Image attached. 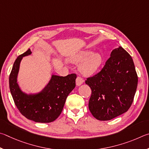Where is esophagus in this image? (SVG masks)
I'll return each instance as SVG.
<instances>
[{
	"label": "esophagus",
	"instance_id": "1",
	"mask_svg": "<svg viewBox=\"0 0 149 149\" xmlns=\"http://www.w3.org/2000/svg\"><path fill=\"white\" fill-rule=\"evenodd\" d=\"M84 82V79L82 77H78L76 79V84L77 86H80Z\"/></svg>",
	"mask_w": 149,
	"mask_h": 149
}]
</instances>
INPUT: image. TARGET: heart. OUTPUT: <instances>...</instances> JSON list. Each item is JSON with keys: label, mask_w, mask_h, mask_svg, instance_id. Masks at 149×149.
Here are the masks:
<instances>
[{"label": "heart", "mask_w": 149, "mask_h": 149, "mask_svg": "<svg viewBox=\"0 0 149 149\" xmlns=\"http://www.w3.org/2000/svg\"><path fill=\"white\" fill-rule=\"evenodd\" d=\"M70 61L74 63L81 62L79 70L84 74H91L95 72L102 64L103 57L99 52L82 50L73 56Z\"/></svg>", "instance_id": "heart-1"}]
</instances>
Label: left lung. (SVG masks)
<instances>
[{"mask_svg":"<svg viewBox=\"0 0 149 149\" xmlns=\"http://www.w3.org/2000/svg\"><path fill=\"white\" fill-rule=\"evenodd\" d=\"M92 90L88 107L99 120H110L128 111L136 92L138 77L132 57L122 47L112 51L101 71L88 78Z\"/></svg>","mask_w":149,"mask_h":149,"instance_id":"1","label":"left lung"}]
</instances>
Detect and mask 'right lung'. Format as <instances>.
Listing matches in <instances>:
<instances>
[{"label": "right lung", "mask_w": 149, "mask_h": 149, "mask_svg": "<svg viewBox=\"0 0 149 149\" xmlns=\"http://www.w3.org/2000/svg\"><path fill=\"white\" fill-rule=\"evenodd\" d=\"M31 54V49H28L15 59L9 77L10 92L22 115L36 122L49 123L56 120L61 113L68 95L76 86L77 74L66 77L52 75L50 81L40 93L26 94L18 86L17 77L23 57Z\"/></svg>", "instance_id": "right-lung-1"}]
</instances>
